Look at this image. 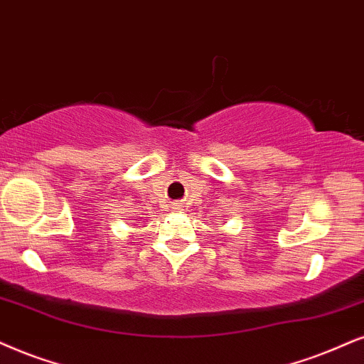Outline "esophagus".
Listing matches in <instances>:
<instances>
[{"mask_svg": "<svg viewBox=\"0 0 364 364\" xmlns=\"http://www.w3.org/2000/svg\"><path fill=\"white\" fill-rule=\"evenodd\" d=\"M176 206H178V205H174V208H176Z\"/></svg>", "mask_w": 364, "mask_h": 364, "instance_id": "obj_1", "label": "esophagus"}]
</instances>
